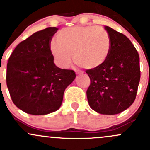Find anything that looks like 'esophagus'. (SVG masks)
Here are the masks:
<instances>
[{"mask_svg": "<svg viewBox=\"0 0 150 150\" xmlns=\"http://www.w3.org/2000/svg\"><path fill=\"white\" fill-rule=\"evenodd\" d=\"M75 73L76 74H83V71H81V70H76L75 71Z\"/></svg>", "mask_w": 150, "mask_h": 150, "instance_id": "1", "label": "esophagus"}]
</instances>
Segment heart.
<instances>
[{"label": "heart", "instance_id": "b5f03b06", "mask_svg": "<svg viewBox=\"0 0 150 150\" xmlns=\"http://www.w3.org/2000/svg\"><path fill=\"white\" fill-rule=\"evenodd\" d=\"M49 47L60 67L67 68L72 60L87 69L97 67L107 60L111 40L107 30L101 27L74 26L62 29Z\"/></svg>", "mask_w": 150, "mask_h": 150}]
</instances>
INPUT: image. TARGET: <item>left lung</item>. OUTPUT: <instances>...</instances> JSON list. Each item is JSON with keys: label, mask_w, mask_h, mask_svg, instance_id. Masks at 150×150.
I'll return each instance as SVG.
<instances>
[{"label": "left lung", "mask_w": 150, "mask_h": 150, "mask_svg": "<svg viewBox=\"0 0 150 150\" xmlns=\"http://www.w3.org/2000/svg\"><path fill=\"white\" fill-rule=\"evenodd\" d=\"M111 40L107 60L87 69L91 84L86 91L92 110L102 115L122 112L134 102L140 81L139 56L131 40L122 33L104 26Z\"/></svg>", "instance_id": "1"}]
</instances>
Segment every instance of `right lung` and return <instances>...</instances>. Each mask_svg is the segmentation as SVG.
<instances>
[{"label": "right lung", "instance_id": "1", "mask_svg": "<svg viewBox=\"0 0 150 150\" xmlns=\"http://www.w3.org/2000/svg\"><path fill=\"white\" fill-rule=\"evenodd\" d=\"M57 28H48L33 33L17 45L8 59L6 84L13 104L33 115L57 111L64 90L75 80L73 70L55 65L50 51Z\"/></svg>", "mask_w": 150, "mask_h": 150}]
</instances>
